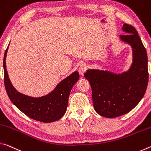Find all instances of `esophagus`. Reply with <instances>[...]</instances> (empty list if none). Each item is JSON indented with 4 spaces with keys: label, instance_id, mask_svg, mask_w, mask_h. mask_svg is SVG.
I'll return each instance as SVG.
<instances>
[{
    "label": "esophagus",
    "instance_id": "obj_1",
    "mask_svg": "<svg viewBox=\"0 0 151 151\" xmlns=\"http://www.w3.org/2000/svg\"><path fill=\"white\" fill-rule=\"evenodd\" d=\"M88 65L86 63L81 64V65H80V67H79V72H80V73L81 74V75H83V74L86 72V71L88 70Z\"/></svg>",
    "mask_w": 151,
    "mask_h": 151
}]
</instances>
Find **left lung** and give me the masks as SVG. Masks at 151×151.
I'll return each mask as SVG.
<instances>
[{"mask_svg":"<svg viewBox=\"0 0 151 151\" xmlns=\"http://www.w3.org/2000/svg\"><path fill=\"white\" fill-rule=\"evenodd\" d=\"M127 35H120V41L132 49V62L127 71L89 69L84 74L92 90L93 108L98 114L115 118L126 114L137 106L144 96L147 88L148 58L146 49L136 29L124 24Z\"/></svg>","mask_w":151,"mask_h":151,"instance_id":"left-lung-1","label":"left lung"}]
</instances>
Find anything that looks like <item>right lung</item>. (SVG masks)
I'll return each mask as SVG.
<instances>
[{
  "mask_svg": "<svg viewBox=\"0 0 151 151\" xmlns=\"http://www.w3.org/2000/svg\"><path fill=\"white\" fill-rule=\"evenodd\" d=\"M8 49L3 59L4 81L6 93L13 104L27 116L42 122H53L62 118L66 112L71 89L80 78L78 71H75L63 79L48 94L37 98L27 96L18 92L10 80L6 67Z\"/></svg>",
  "mask_w": 151,
  "mask_h": 151,
  "instance_id": "add662e5",
  "label": "right lung"
}]
</instances>
